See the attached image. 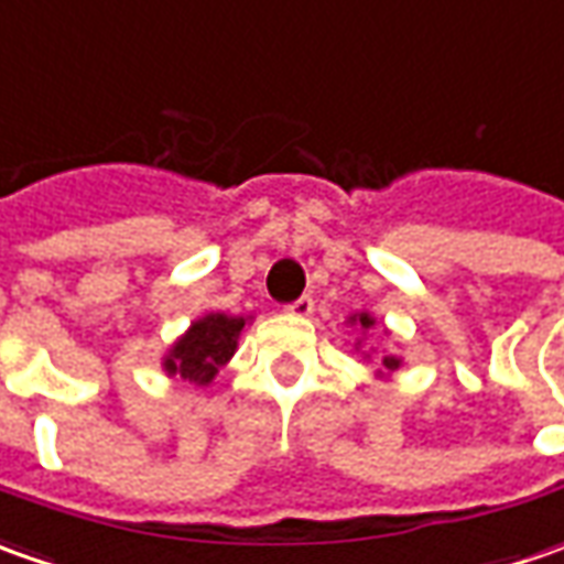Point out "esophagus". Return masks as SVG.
I'll return each instance as SVG.
<instances>
[{
	"mask_svg": "<svg viewBox=\"0 0 564 564\" xmlns=\"http://www.w3.org/2000/svg\"><path fill=\"white\" fill-rule=\"evenodd\" d=\"M283 312L290 314V317H308V314L314 312V299L312 296H302L296 299V302H290Z\"/></svg>",
	"mask_w": 564,
	"mask_h": 564,
	"instance_id": "34e87169",
	"label": "esophagus"
}]
</instances>
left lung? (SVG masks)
Masks as SVG:
<instances>
[{
  "instance_id": "8db88e82",
  "label": "left lung",
  "mask_w": 564,
  "mask_h": 564,
  "mask_svg": "<svg viewBox=\"0 0 564 564\" xmlns=\"http://www.w3.org/2000/svg\"><path fill=\"white\" fill-rule=\"evenodd\" d=\"M348 327L361 330V336H358V343H355V351H358V348L364 346V336H367V333L377 327V317H373V314H370V312L348 314ZM382 333H389V330L382 327ZM370 355H373V348H370V351H364V358H367V361H370ZM401 364H404V358H401V355H394V351H382V355H379V367H382V370H377V377L379 379H389L394 373V370L401 367Z\"/></svg>"
}]
</instances>
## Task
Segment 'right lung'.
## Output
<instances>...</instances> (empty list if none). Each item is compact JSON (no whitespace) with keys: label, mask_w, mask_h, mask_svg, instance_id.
<instances>
[{"label":"right lung","mask_w":564,"mask_h":564,"mask_svg":"<svg viewBox=\"0 0 564 564\" xmlns=\"http://www.w3.org/2000/svg\"><path fill=\"white\" fill-rule=\"evenodd\" d=\"M250 317H237V314L209 312L191 321L170 351L163 355V373L170 379H185L191 386H213V379L218 377V370L231 361L237 351V339L243 327L250 324Z\"/></svg>","instance_id":"1"}]
</instances>
